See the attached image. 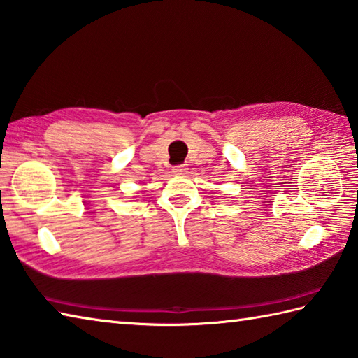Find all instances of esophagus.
Segmentation results:
<instances>
[{
  "label": "esophagus",
  "instance_id": "obj_1",
  "mask_svg": "<svg viewBox=\"0 0 358 358\" xmlns=\"http://www.w3.org/2000/svg\"><path fill=\"white\" fill-rule=\"evenodd\" d=\"M173 172L178 173V175H185L187 172V167L186 164H180V166H175L173 167Z\"/></svg>",
  "mask_w": 358,
  "mask_h": 358
}]
</instances>
